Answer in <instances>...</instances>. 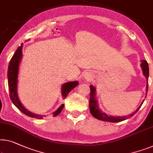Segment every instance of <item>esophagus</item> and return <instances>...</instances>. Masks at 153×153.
Segmentation results:
<instances>
[{
  "label": "esophagus",
  "instance_id": "1",
  "mask_svg": "<svg viewBox=\"0 0 153 153\" xmlns=\"http://www.w3.org/2000/svg\"><path fill=\"white\" fill-rule=\"evenodd\" d=\"M85 79H89L90 78V74H89V73H87V74H85Z\"/></svg>",
  "mask_w": 153,
  "mask_h": 153
}]
</instances>
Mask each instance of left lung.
Segmentation results:
<instances>
[{
	"label": "left lung",
	"mask_w": 153,
	"mask_h": 153,
	"mask_svg": "<svg viewBox=\"0 0 153 153\" xmlns=\"http://www.w3.org/2000/svg\"><path fill=\"white\" fill-rule=\"evenodd\" d=\"M141 67L142 68L143 75H144L145 77L147 79V85H146V93H147L148 88V76H149V68H148V64L147 63V61L145 60L141 61ZM90 101H89L90 111L92 116L94 117V118L99 119V120H101L104 121H109V122H112V123L120 122V121H124L126 119L132 117L134 114L136 113V112H137L139 108H141V105L143 104V101H144V100L142 101V103H141V105H139V107L137 108L133 113L128 115V116H123V117L110 116V115H108L107 114H105V112H102L100 109H99L98 103H97V100L96 99V98H95V96H96V88L92 85H90Z\"/></svg>",
	"instance_id": "1"
}]
</instances>
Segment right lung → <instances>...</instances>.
Listing matches in <instances>:
<instances>
[{"label":"right lung","instance_id":"add662e5","mask_svg":"<svg viewBox=\"0 0 153 153\" xmlns=\"http://www.w3.org/2000/svg\"><path fill=\"white\" fill-rule=\"evenodd\" d=\"M22 49H23V44L18 48L16 50L14 54L13 55L12 58L11 59L8 66L7 71V78H8V86L9 90H10V97L12 103L14 104L15 106L19 110L23 112V114L27 115L28 117H33V118H36L39 119H43L42 115L34 114L24 107L20 101L19 97H18L17 92V84H18V74H19V64L21 62L22 58ZM78 81H70L64 83L62 85L61 94L63 99H65L69 94V92L75 87L78 85ZM64 107V104L62 105L57 109L54 112H53V116L56 117L57 115L61 113Z\"/></svg>","mask_w":153,"mask_h":153}]
</instances>
